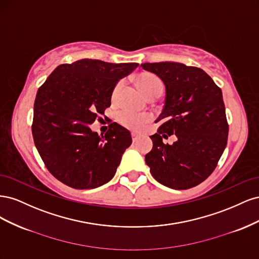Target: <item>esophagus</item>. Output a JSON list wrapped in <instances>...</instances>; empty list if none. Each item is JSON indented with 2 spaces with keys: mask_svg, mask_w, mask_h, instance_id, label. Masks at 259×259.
I'll list each match as a JSON object with an SVG mask.
<instances>
[{
  "mask_svg": "<svg viewBox=\"0 0 259 259\" xmlns=\"http://www.w3.org/2000/svg\"><path fill=\"white\" fill-rule=\"evenodd\" d=\"M132 137H133V142H136V140L139 138V135L136 134L135 132H133V133H132Z\"/></svg>",
  "mask_w": 259,
  "mask_h": 259,
  "instance_id": "esophagus-1",
  "label": "esophagus"
}]
</instances>
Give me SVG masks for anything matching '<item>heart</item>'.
Returning <instances> with one entry per match:
<instances>
[{
	"mask_svg": "<svg viewBox=\"0 0 259 259\" xmlns=\"http://www.w3.org/2000/svg\"><path fill=\"white\" fill-rule=\"evenodd\" d=\"M135 83L137 85V88L142 91V93L147 97H150L153 94L162 92V83L160 79L152 73L143 72L138 74L135 79ZM121 84L122 83H119L115 86L113 95H115L117 91L120 90ZM150 120L151 116L149 114L136 113L130 110H124L117 115V121H119L121 125L134 131L142 130L145 126V124H147Z\"/></svg>",
	"mask_w": 259,
	"mask_h": 259,
	"instance_id": "1",
	"label": "heart"
}]
</instances>
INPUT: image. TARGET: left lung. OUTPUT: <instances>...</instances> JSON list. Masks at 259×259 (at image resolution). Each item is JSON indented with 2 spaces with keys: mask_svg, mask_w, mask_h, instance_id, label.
<instances>
[{
  "mask_svg": "<svg viewBox=\"0 0 259 259\" xmlns=\"http://www.w3.org/2000/svg\"><path fill=\"white\" fill-rule=\"evenodd\" d=\"M165 85V101L145 160L155 180L171 189L198 186L213 173L227 146L228 122L222 90L202 69L180 62L140 65ZM176 134L173 145L162 138Z\"/></svg>",
  "mask_w": 259,
  "mask_h": 259,
  "instance_id": "left-lung-1",
  "label": "left lung"
}]
</instances>
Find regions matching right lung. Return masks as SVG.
<instances>
[{
    "label": "right lung",
    "mask_w": 259,
    "mask_h": 259,
    "mask_svg": "<svg viewBox=\"0 0 259 259\" xmlns=\"http://www.w3.org/2000/svg\"><path fill=\"white\" fill-rule=\"evenodd\" d=\"M138 67L80 59L58 66L38 89L32 135L45 166L74 189H94L114 176L132 144L130 131L116 122L99 136L90 125L111 105L116 83Z\"/></svg>",
    "instance_id": "1"
}]
</instances>
